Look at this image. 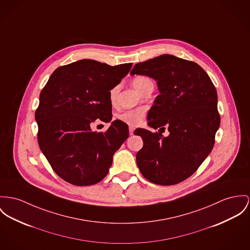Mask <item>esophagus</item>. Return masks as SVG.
<instances>
[{
    "mask_svg": "<svg viewBox=\"0 0 250 250\" xmlns=\"http://www.w3.org/2000/svg\"><path fill=\"white\" fill-rule=\"evenodd\" d=\"M134 127H133V126H130V127H129V134L133 135V133H134Z\"/></svg>",
    "mask_w": 250,
    "mask_h": 250,
    "instance_id": "1",
    "label": "esophagus"
}]
</instances>
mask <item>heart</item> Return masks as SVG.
I'll return each instance as SVG.
<instances>
[{"label": "heart", "mask_w": 250, "mask_h": 250, "mask_svg": "<svg viewBox=\"0 0 250 250\" xmlns=\"http://www.w3.org/2000/svg\"><path fill=\"white\" fill-rule=\"evenodd\" d=\"M132 84L140 93H142L148 85L153 84V82H152L151 79H149L146 76H136L132 80ZM119 89H120L119 85H115L108 92L109 103L112 105H114L116 104ZM146 110L145 108H142V107L135 108V109H129V110H125V111H123L122 113H120L118 115V119L121 122L128 125L137 126V125H140L143 123V120L146 116Z\"/></svg>", "instance_id": "1"}]
</instances>
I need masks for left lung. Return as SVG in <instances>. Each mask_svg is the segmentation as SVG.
<instances>
[{"label":"left lung","instance_id":"8db88e82","mask_svg":"<svg viewBox=\"0 0 250 250\" xmlns=\"http://www.w3.org/2000/svg\"><path fill=\"white\" fill-rule=\"evenodd\" d=\"M131 75L157 81L160 95L147 114L159 132L137 128L144 146L136 155L138 167L149 182L177 185L195 172L211 152L221 118L216 88L196 62L162 55L135 64ZM167 128L170 135L161 133Z\"/></svg>","mask_w":250,"mask_h":250}]
</instances>
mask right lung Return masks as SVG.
<instances>
[{"label":"right lung","mask_w":250,"mask_h":250,"mask_svg":"<svg viewBox=\"0 0 250 250\" xmlns=\"http://www.w3.org/2000/svg\"><path fill=\"white\" fill-rule=\"evenodd\" d=\"M132 62L108 65L81 60L51 74L35 112L38 144L54 172L78 186L101 182L113 155L128 138L126 124L116 120L104 132L91 130L97 119L112 120L108 92L129 72Z\"/></svg>","instance_id":"1"}]
</instances>
